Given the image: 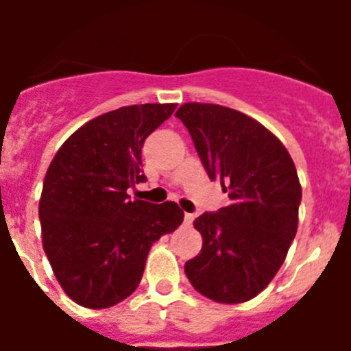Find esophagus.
Returning a JSON list of instances; mask_svg holds the SVG:
<instances>
[{"mask_svg":"<svg viewBox=\"0 0 351 351\" xmlns=\"http://www.w3.org/2000/svg\"><path fill=\"white\" fill-rule=\"evenodd\" d=\"M193 219H195V214H191V213L184 214V225H191V223H193Z\"/></svg>","mask_w":351,"mask_h":351,"instance_id":"esophagus-1","label":"esophagus"}]
</instances>
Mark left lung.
Segmentation results:
<instances>
[{
  "instance_id": "1",
  "label": "left lung",
  "mask_w": 351,
  "mask_h": 351,
  "mask_svg": "<svg viewBox=\"0 0 351 351\" xmlns=\"http://www.w3.org/2000/svg\"><path fill=\"white\" fill-rule=\"evenodd\" d=\"M176 117L190 132L210 181L221 182L230 198L195 219L204 244L184 272L195 290L216 302H246L271 283L297 234V169L280 138L234 108L184 104Z\"/></svg>"
}]
</instances>
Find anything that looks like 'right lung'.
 Wrapping results in <instances>:
<instances>
[{
    "instance_id": "obj_1",
    "label": "right lung",
    "mask_w": 351,
    "mask_h": 351,
    "mask_svg": "<svg viewBox=\"0 0 351 351\" xmlns=\"http://www.w3.org/2000/svg\"><path fill=\"white\" fill-rule=\"evenodd\" d=\"M176 104L121 107L80 126L45 173L38 216L56 280L71 300L110 308L135 291L149 250L184 219L176 202L128 195L144 182L142 145Z\"/></svg>"
}]
</instances>
